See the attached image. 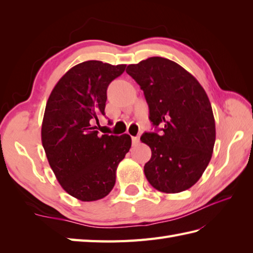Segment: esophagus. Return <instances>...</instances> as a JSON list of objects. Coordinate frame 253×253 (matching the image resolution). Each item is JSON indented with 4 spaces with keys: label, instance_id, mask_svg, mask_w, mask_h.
Masks as SVG:
<instances>
[{
    "label": "esophagus",
    "instance_id": "obj_1",
    "mask_svg": "<svg viewBox=\"0 0 253 253\" xmlns=\"http://www.w3.org/2000/svg\"><path fill=\"white\" fill-rule=\"evenodd\" d=\"M131 140H132L133 146H136V144H138L139 141H140V138H139V137H132Z\"/></svg>",
    "mask_w": 253,
    "mask_h": 253
}]
</instances>
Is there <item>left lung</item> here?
Here are the masks:
<instances>
[{"instance_id":"obj_1","label":"left lung","mask_w":253,"mask_h":253,"mask_svg":"<svg viewBox=\"0 0 253 253\" xmlns=\"http://www.w3.org/2000/svg\"><path fill=\"white\" fill-rule=\"evenodd\" d=\"M149 105V118L158 131L140 140L151 148L144 175L166 193L189 189L200 179L212 158L215 121L210 100L198 80L178 64L153 56L128 65Z\"/></svg>"}]
</instances>
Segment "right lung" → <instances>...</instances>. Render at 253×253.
I'll list each match as a JSON object with an SVG mask.
<instances>
[{"label":"right lung","mask_w":253,"mask_h":253,"mask_svg":"<svg viewBox=\"0 0 253 253\" xmlns=\"http://www.w3.org/2000/svg\"><path fill=\"white\" fill-rule=\"evenodd\" d=\"M125 68L101 61L80 63L58 80L46 102L42 146L60 185L78 200L109 195L117 166L131 147L130 136H100L95 126L105 115L107 87Z\"/></svg>","instance_id":"obj_1"}]
</instances>
